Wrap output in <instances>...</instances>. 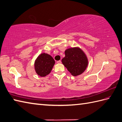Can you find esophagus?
Wrapping results in <instances>:
<instances>
[{"instance_id": "1", "label": "esophagus", "mask_w": 122, "mask_h": 122, "mask_svg": "<svg viewBox=\"0 0 122 122\" xmlns=\"http://www.w3.org/2000/svg\"><path fill=\"white\" fill-rule=\"evenodd\" d=\"M57 63H58V64H61V61H57Z\"/></svg>"}]
</instances>
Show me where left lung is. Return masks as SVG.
<instances>
[{
  "mask_svg": "<svg viewBox=\"0 0 122 122\" xmlns=\"http://www.w3.org/2000/svg\"><path fill=\"white\" fill-rule=\"evenodd\" d=\"M65 57L62 63L74 76L83 73L88 65V60L82 50L79 47H72L65 51Z\"/></svg>",
  "mask_w": 122,
  "mask_h": 122,
  "instance_id": "left-lung-1",
  "label": "left lung"
}]
</instances>
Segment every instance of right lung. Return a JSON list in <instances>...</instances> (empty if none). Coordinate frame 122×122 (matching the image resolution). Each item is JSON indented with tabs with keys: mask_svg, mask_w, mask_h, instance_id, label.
Returning <instances> with one entry per match:
<instances>
[{
	"mask_svg": "<svg viewBox=\"0 0 122 122\" xmlns=\"http://www.w3.org/2000/svg\"><path fill=\"white\" fill-rule=\"evenodd\" d=\"M55 63V61L50 55L42 53L35 61V70L40 76L45 77L51 72Z\"/></svg>",
	"mask_w": 122,
	"mask_h": 122,
	"instance_id": "right-lung-1",
	"label": "right lung"
}]
</instances>
